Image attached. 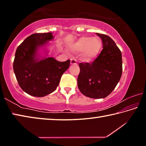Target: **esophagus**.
<instances>
[{
  "mask_svg": "<svg viewBox=\"0 0 146 146\" xmlns=\"http://www.w3.org/2000/svg\"><path fill=\"white\" fill-rule=\"evenodd\" d=\"M76 60L75 58H71V61H70V64L71 65H75V64H76Z\"/></svg>",
  "mask_w": 146,
  "mask_h": 146,
  "instance_id": "34e87169",
  "label": "esophagus"
}]
</instances>
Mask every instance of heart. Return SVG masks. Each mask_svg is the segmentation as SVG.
<instances>
[{"instance_id":"b5f03b06","label":"heart","mask_w":146,"mask_h":146,"mask_svg":"<svg viewBox=\"0 0 146 146\" xmlns=\"http://www.w3.org/2000/svg\"><path fill=\"white\" fill-rule=\"evenodd\" d=\"M102 45V41L99 38L82 36L73 44L71 49L76 52L83 51L84 60L90 61L99 54Z\"/></svg>"}]
</instances>
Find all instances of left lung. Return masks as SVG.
Returning <instances> with one entry per match:
<instances>
[{
  "label": "left lung",
  "instance_id": "obj_1",
  "mask_svg": "<svg viewBox=\"0 0 146 146\" xmlns=\"http://www.w3.org/2000/svg\"><path fill=\"white\" fill-rule=\"evenodd\" d=\"M101 38L103 49L91 63H80L78 87L84 95L104 98L114 90L122 72V53L112 38L96 33Z\"/></svg>",
  "mask_w": 146,
  "mask_h": 146
}]
</instances>
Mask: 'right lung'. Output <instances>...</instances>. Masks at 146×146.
Instances as JSON below:
<instances>
[{
	"instance_id": "add662e5",
	"label": "right lung",
	"mask_w": 146,
	"mask_h": 146,
	"mask_svg": "<svg viewBox=\"0 0 146 146\" xmlns=\"http://www.w3.org/2000/svg\"><path fill=\"white\" fill-rule=\"evenodd\" d=\"M52 35H31L16 50L13 71L17 80L24 92L33 97H42L55 91L62 75L70 67V60L59 62L47 56L46 45L54 38ZM40 48L45 51V56L39 53Z\"/></svg>"
}]
</instances>
